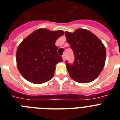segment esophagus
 <instances>
[{"mask_svg":"<svg viewBox=\"0 0 120 120\" xmlns=\"http://www.w3.org/2000/svg\"><path fill=\"white\" fill-rule=\"evenodd\" d=\"M65 59H66V58H65V55H62V60H63V61H65Z\"/></svg>","mask_w":120,"mask_h":120,"instance_id":"1","label":"esophagus"}]
</instances>
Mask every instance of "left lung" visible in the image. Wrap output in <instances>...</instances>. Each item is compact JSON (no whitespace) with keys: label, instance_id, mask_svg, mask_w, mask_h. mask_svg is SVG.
Instances as JSON below:
<instances>
[{"label":"left lung","instance_id":"left-lung-1","mask_svg":"<svg viewBox=\"0 0 120 120\" xmlns=\"http://www.w3.org/2000/svg\"><path fill=\"white\" fill-rule=\"evenodd\" d=\"M67 41L75 55V62L66 67L71 78L77 82L86 83L93 81L102 71L106 52L104 44L90 30L77 29L74 32H65Z\"/></svg>","mask_w":120,"mask_h":120}]
</instances>
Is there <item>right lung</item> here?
Instances as JSON below:
<instances>
[{
  "mask_svg": "<svg viewBox=\"0 0 120 120\" xmlns=\"http://www.w3.org/2000/svg\"><path fill=\"white\" fill-rule=\"evenodd\" d=\"M64 34L63 30L38 29L22 41L16 53L17 66L26 80L41 84L53 77L56 65L62 62L57 53L55 42Z\"/></svg>",
  "mask_w": 120,
  "mask_h": 120,
  "instance_id": "add662e5",
  "label": "right lung"
}]
</instances>
